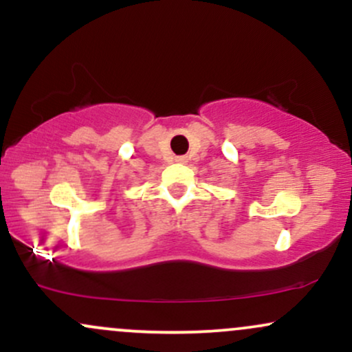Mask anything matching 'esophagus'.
Returning a JSON list of instances; mask_svg holds the SVG:
<instances>
[{
    "mask_svg": "<svg viewBox=\"0 0 352 352\" xmlns=\"http://www.w3.org/2000/svg\"><path fill=\"white\" fill-rule=\"evenodd\" d=\"M177 162L185 164V162H187V157H177Z\"/></svg>",
    "mask_w": 352,
    "mask_h": 352,
    "instance_id": "esophagus-1",
    "label": "esophagus"
}]
</instances>
